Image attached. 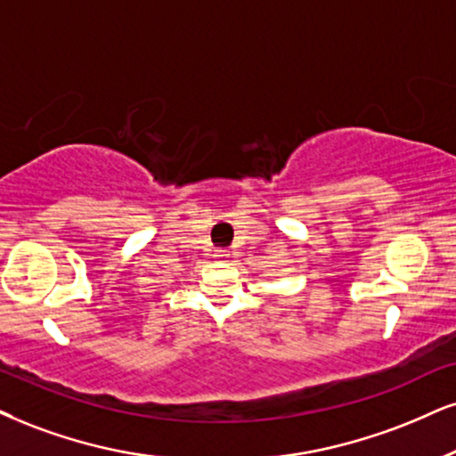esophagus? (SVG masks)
<instances>
[{
    "mask_svg": "<svg viewBox=\"0 0 456 456\" xmlns=\"http://www.w3.org/2000/svg\"><path fill=\"white\" fill-rule=\"evenodd\" d=\"M213 257H216V260H228L230 254H228V251L219 249V251H216V254H213Z\"/></svg>",
    "mask_w": 456,
    "mask_h": 456,
    "instance_id": "34e87169",
    "label": "esophagus"
}]
</instances>
